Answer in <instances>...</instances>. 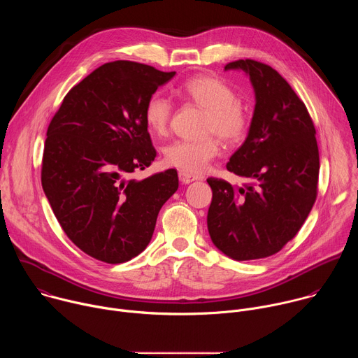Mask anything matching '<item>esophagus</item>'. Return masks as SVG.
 <instances>
[{"label":"esophagus","instance_id":"34e87169","mask_svg":"<svg viewBox=\"0 0 358 358\" xmlns=\"http://www.w3.org/2000/svg\"><path fill=\"white\" fill-rule=\"evenodd\" d=\"M178 178H180V181H181L182 184H189V182L195 181L198 177L194 176V174L185 173V171H180V173H178Z\"/></svg>","mask_w":358,"mask_h":358}]
</instances>
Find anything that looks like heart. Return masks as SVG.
Here are the masks:
<instances>
[{"mask_svg":"<svg viewBox=\"0 0 358 358\" xmlns=\"http://www.w3.org/2000/svg\"><path fill=\"white\" fill-rule=\"evenodd\" d=\"M177 93L206 109L203 131L215 133L227 143L241 141L249 129V117L245 108L236 100L235 92L221 79L213 76H196L185 80ZM173 106L162 94L147 99L143 117L147 130L152 136H164L169 130ZM215 134L201 140H176L164 151L163 159L167 166L189 174H199L220 156L221 141Z\"/></svg>","mask_w":358,"mask_h":358,"instance_id":"obj_1","label":"heart"}]
</instances>
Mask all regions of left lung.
Instances as JSON below:
<instances>
[{
    "instance_id": "left-lung-1",
    "label": "left lung",
    "mask_w": 358,
    "mask_h": 358,
    "mask_svg": "<svg viewBox=\"0 0 358 358\" xmlns=\"http://www.w3.org/2000/svg\"><path fill=\"white\" fill-rule=\"evenodd\" d=\"M225 69L243 71L255 90L248 137L227 164L250 182L236 188L221 178L207 180L213 189L208 232L235 261L268 258L296 236L316 201V129L303 101L269 65L239 59Z\"/></svg>"
}]
</instances>
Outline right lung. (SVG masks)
Segmentation results:
<instances>
[{"mask_svg":"<svg viewBox=\"0 0 358 358\" xmlns=\"http://www.w3.org/2000/svg\"><path fill=\"white\" fill-rule=\"evenodd\" d=\"M174 75L130 61L105 64L68 92L49 123L43 192L66 236L97 261L122 264L143 252L178 188L173 169L129 178L156 159L143 110Z\"/></svg>","mask_w":358,"mask_h":358,"instance_id":"right-lung-1","label":"right lung"}]
</instances>
